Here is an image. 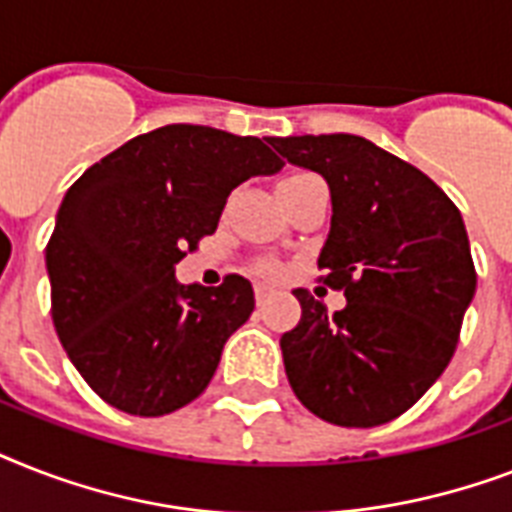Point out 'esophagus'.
Listing matches in <instances>:
<instances>
[{"label": "esophagus", "instance_id": "obj_1", "mask_svg": "<svg viewBox=\"0 0 512 512\" xmlns=\"http://www.w3.org/2000/svg\"><path fill=\"white\" fill-rule=\"evenodd\" d=\"M273 295H276V289H273L271 284H255V297H257V303H260V305L268 303Z\"/></svg>", "mask_w": 512, "mask_h": 512}]
</instances>
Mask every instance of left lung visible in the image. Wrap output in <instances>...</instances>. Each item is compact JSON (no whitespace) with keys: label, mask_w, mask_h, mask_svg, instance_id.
<instances>
[{"label":"left lung","mask_w":512,"mask_h":512,"mask_svg":"<svg viewBox=\"0 0 512 512\" xmlns=\"http://www.w3.org/2000/svg\"><path fill=\"white\" fill-rule=\"evenodd\" d=\"M268 143L329 183L332 220L319 268L348 300L329 316L308 289H295L303 316L281 335L289 385L332 425L396 420L452 361L476 295L460 209L425 172L358 135Z\"/></svg>","instance_id":"8db88e82"}]
</instances>
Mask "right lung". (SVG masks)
Returning a JSON list of instances; mask_svg holds the SVG:
<instances>
[{"label":"right lung","mask_w":512,"mask_h":512,"mask_svg":"<svg viewBox=\"0 0 512 512\" xmlns=\"http://www.w3.org/2000/svg\"><path fill=\"white\" fill-rule=\"evenodd\" d=\"M284 162L260 138L167 124L92 164L47 244L52 324L71 364L116 409L162 417L207 388L255 311L244 276L180 284L185 249L215 233L228 193Z\"/></svg>","instance_id":"right-lung-1"}]
</instances>
